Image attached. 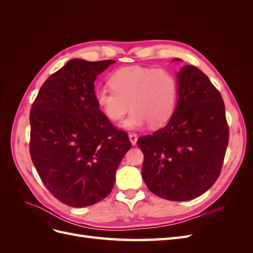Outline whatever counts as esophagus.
<instances>
[{"mask_svg":"<svg viewBox=\"0 0 253 253\" xmlns=\"http://www.w3.org/2000/svg\"><path fill=\"white\" fill-rule=\"evenodd\" d=\"M128 138H129V141H131L132 145H135L137 143V139H138V137H137V135L135 133H129Z\"/></svg>","mask_w":253,"mask_h":253,"instance_id":"obj_1","label":"esophagus"}]
</instances>
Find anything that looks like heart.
I'll return each instance as SVG.
<instances>
[{
	"label": "heart",
	"instance_id": "1",
	"mask_svg": "<svg viewBox=\"0 0 253 253\" xmlns=\"http://www.w3.org/2000/svg\"><path fill=\"white\" fill-rule=\"evenodd\" d=\"M111 87L95 91L98 108L109 120L119 121L128 112L132 114L121 126L136 129L149 124L156 127L172 117L177 103L178 84L175 76L164 68L140 65L122 67L110 79Z\"/></svg>",
	"mask_w": 253,
	"mask_h": 253
}]
</instances>
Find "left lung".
I'll list each match as a JSON object with an SVG mask.
<instances>
[{
	"instance_id": "left-lung-1",
	"label": "left lung",
	"mask_w": 253,
	"mask_h": 253,
	"mask_svg": "<svg viewBox=\"0 0 253 253\" xmlns=\"http://www.w3.org/2000/svg\"><path fill=\"white\" fill-rule=\"evenodd\" d=\"M176 77L178 99L171 119L137 144L144 156L142 178L151 192L169 201H190L216 181L229 128L219 91L202 71L185 65Z\"/></svg>"
}]
</instances>
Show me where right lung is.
I'll return each mask as SVG.
<instances>
[{
  "instance_id": "obj_1",
  "label": "right lung",
  "mask_w": 253,
  "mask_h": 253,
  "mask_svg": "<svg viewBox=\"0 0 253 253\" xmlns=\"http://www.w3.org/2000/svg\"><path fill=\"white\" fill-rule=\"evenodd\" d=\"M116 61L73 59L43 83L30 110L32 160L57 200L81 208L108 196L131 149L95 100L96 77Z\"/></svg>"
}]
</instances>
